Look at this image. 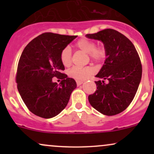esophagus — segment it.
Segmentation results:
<instances>
[{"mask_svg": "<svg viewBox=\"0 0 154 154\" xmlns=\"http://www.w3.org/2000/svg\"><path fill=\"white\" fill-rule=\"evenodd\" d=\"M76 82H77V86H79V85H81L82 84V83H83V81H80V80H77V81H76Z\"/></svg>", "mask_w": 154, "mask_h": 154, "instance_id": "1", "label": "esophagus"}]
</instances>
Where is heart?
Returning a JSON list of instances; mask_svg holds the SVG:
<instances>
[{
  "label": "heart",
  "mask_w": 154,
  "mask_h": 154,
  "mask_svg": "<svg viewBox=\"0 0 154 154\" xmlns=\"http://www.w3.org/2000/svg\"><path fill=\"white\" fill-rule=\"evenodd\" d=\"M75 48L77 50L87 54L88 58L94 63H100L106 57V50L103 45L95 46L94 41L88 39H80L75 43ZM60 61L65 67H68L72 63V51L69 47L62 49L60 53ZM94 73V69L91 66L85 68L73 67L68 71L69 77L78 80H85Z\"/></svg>",
  "instance_id": "b5f03b06"
}]
</instances>
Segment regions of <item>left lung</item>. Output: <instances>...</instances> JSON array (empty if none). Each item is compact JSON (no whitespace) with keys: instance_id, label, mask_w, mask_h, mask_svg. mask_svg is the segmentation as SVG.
Here are the masks:
<instances>
[{"instance_id":"1","label":"left lung","mask_w":154,"mask_h":154,"mask_svg":"<svg viewBox=\"0 0 154 154\" xmlns=\"http://www.w3.org/2000/svg\"><path fill=\"white\" fill-rule=\"evenodd\" d=\"M86 37L102 41L106 50L104 64L95 76L102 80L95 81L97 90L88 100L104 115H116L129 106L137 93L142 77L139 55L132 42L115 29H106Z\"/></svg>"}]
</instances>
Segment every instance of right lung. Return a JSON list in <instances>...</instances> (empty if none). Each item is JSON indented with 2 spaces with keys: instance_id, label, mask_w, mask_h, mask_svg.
<instances>
[{
  "instance_id": "add662e5",
  "label": "right lung",
  "mask_w": 154,
  "mask_h": 154,
  "mask_svg": "<svg viewBox=\"0 0 154 154\" xmlns=\"http://www.w3.org/2000/svg\"><path fill=\"white\" fill-rule=\"evenodd\" d=\"M77 35L45 32L33 39L24 48L19 59L16 82L17 89L32 113L50 119L66 106L77 83L62 73L64 66L60 53ZM62 79L59 85L52 79Z\"/></svg>"
}]
</instances>
